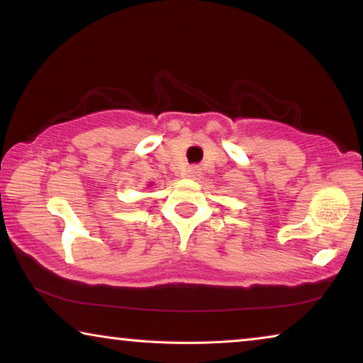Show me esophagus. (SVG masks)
Returning a JSON list of instances; mask_svg holds the SVG:
<instances>
[{"mask_svg": "<svg viewBox=\"0 0 363 363\" xmlns=\"http://www.w3.org/2000/svg\"><path fill=\"white\" fill-rule=\"evenodd\" d=\"M199 172H200L199 166H191V167H187V177H192V179H196V177L199 176Z\"/></svg>", "mask_w": 363, "mask_h": 363, "instance_id": "obj_1", "label": "esophagus"}]
</instances>
